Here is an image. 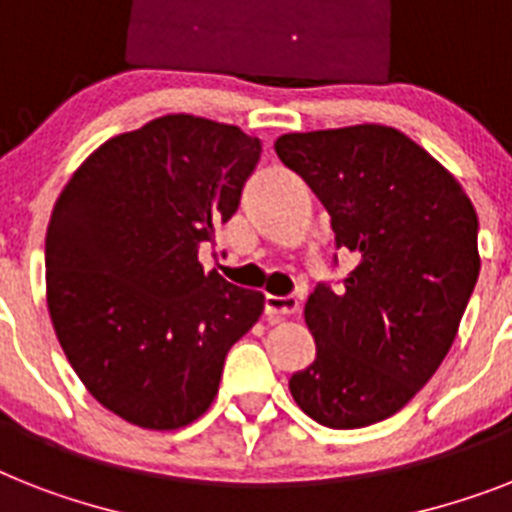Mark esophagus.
<instances>
[{
    "label": "esophagus",
    "mask_w": 512,
    "mask_h": 512,
    "mask_svg": "<svg viewBox=\"0 0 512 512\" xmlns=\"http://www.w3.org/2000/svg\"><path fill=\"white\" fill-rule=\"evenodd\" d=\"M265 315L268 318H286L299 310V302L294 297H276V294H265L263 299Z\"/></svg>",
    "instance_id": "obj_1"
}]
</instances>
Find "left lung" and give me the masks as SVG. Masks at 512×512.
<instances>
[{
    "mask_svg": "<svg viewBox=\"0 0 512 512\" xmlns=\"http://www.w3.org/2000/svg\"><path fill=\"white\" fill-rule=\"evenodd\" d=\"M276 155L355 257L342 289L307 297L315 360L289 392L328 429H363L402 410L450 352L479 278V218L450 170L397 128L284 134Z\"/></svg>",
    "mask_w": 512,
    "mask_h": 512,
    "instance_id": "8db88e82",
    "label": "left lung"
}]
</instances>
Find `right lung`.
Here are the masks:
<instances>
[{
    "instance_id": "1",
    "label": "right lung",
    "mask_w": 512,
    "mask_h": 512,
    "mask_svg": "<svg viewBox=\"0 0 512 512\" xmlns=\"http://www.w3.org/2000/svg\"><path fill=\"white\" fill-rule=\"evenodd\" d=\"M263 144L242 128L162 115L83 160L47 226L54 334L91 397L141 429L213 405L228 350L263 294L199 263L239 207Z\"/></svg>"
}]
</instances>
